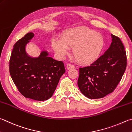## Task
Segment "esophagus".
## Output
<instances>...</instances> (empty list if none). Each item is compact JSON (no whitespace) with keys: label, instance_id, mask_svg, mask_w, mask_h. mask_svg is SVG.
I'll return each mask as SVG.
<instances>
[{"label":"esophagus","instance_id":"34e87169","mask_svg":"<svg viewBox=\"0 0 132 132\" xmlns=\"http://www.w3.org/2000/svg\"><path fill=\"white\" fill-rule=\"evenodd\" d=\"M66 68H67V69H68V70H70V69H73L75 68V66L73 65V64H71L70 63H69L66 65Z\"/></svg>","mask_w":132,"mask_h":132}]
</instances>
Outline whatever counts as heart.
<instances>
[{
    "label": "heart",
    "instance_id": "obj_1",
    "mask_svg": "<svg viewBox=\"0 0 132 132\" xmlns=\"http://www.w3.org/2000/svg\"><path fill=\"white\" fill-rule=\"evenodd\" d=\"M51 46L59 58H63L73 48L76 61L82 64H89L97 60L104 45L103 36L87 26L71 29L66 31L61 39L52 38Z\"/></svg>",
    "mask_w": 132,
    "mask_h": 132
}]
</instances>
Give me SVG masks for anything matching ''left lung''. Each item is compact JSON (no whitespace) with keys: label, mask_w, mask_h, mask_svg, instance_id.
Segmentation results:
<instances>
[{"label":"left lung","mask_w":132,"mask_h":132,"mask_svg":"<svg viewBox=\"0 0 132 132\" xmlns=\"http://www.w3.org/2000/svg\"><path fill=\"white\" fill-rule=\"evenodd\" d=\"M112 42L103 55L89 66L80 68L78 86L89 99H100L113 92L126 68V55L118 37L111 35Z\"/></svg>","instance_id":"obj_1"}]
</instances>
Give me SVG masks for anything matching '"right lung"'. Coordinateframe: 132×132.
Segmentation results:
<instances>
[{
    "label": "right lung",
    "mask_w": 132,
    "mask_h": 132,
    "mask_svg": "<svg viewBox=\"0 0 132 132\" xmlns=\"http://www.w3.org/2000/svg\"><path fill=\"white\" fill-rule=\"evenodd\" d=\"M33 37V33H28L14 44L10 59V74L23 96L44 101L53 95L65 69L63 62L50 57L47 51H42L38 57L29 55L26 45Z\"/></svg>",
    "instance_id": "add662e5"
}]
</instances>
